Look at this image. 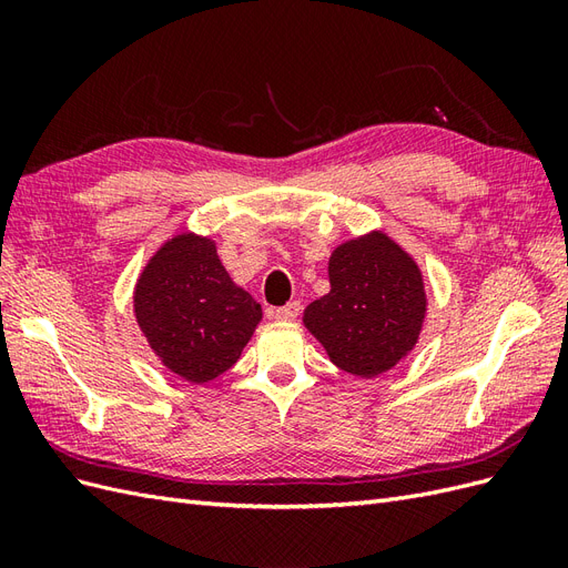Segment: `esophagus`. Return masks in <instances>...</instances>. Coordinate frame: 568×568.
<instances>
[{
  "mask_svg": "<svg viewBox=\"0 0 568 568\" xmlns=\"http://www.w3.org/2000/svg\"><path fill=\"white\" fill-rule=\"evenodd\" d=\"M301 313V303L294 301V303H286L284 307H277V311H272V317L277 322H294Z\"/></svg>",
  "mask_w": 568,
  "mask_h": 568,
  "instance_id": "1",
  "label": "esophagus"
}]
</instances>
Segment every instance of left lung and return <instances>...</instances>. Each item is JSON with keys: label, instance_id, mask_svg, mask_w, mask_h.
<instances>
[{"label": "left lung", "instance_id": "obj_1", "mask_svg": "<svg viewBox=\"0 0 568 568\" xmlns=\"http://www.w3.org/2000/svg\"><path fill=\"white\" fill-rule=\"evenodd\" d=\"M329 294L303 324L332 363L359 379L386 374L415 351L426 320L424 274L395 239L372 230L329 255Z\"/></svg>", "mask_w": 568, "mask_h": 568}]
</instances>
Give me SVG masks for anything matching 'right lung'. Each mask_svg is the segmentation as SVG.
Masks as SVG:
<instances>
[{"label":"right lung","instance_id":"obj_1","mask_svg":"<svg viewBox=\"0 0 568 568\" xmlns=\"http://www.w3.org/2000/svg\"><path fill=\"white\" fill-rule=\"evenodd\" d=\"M134 320L161 365L209 384L246 348L263 307L220 263L213 236L178 232L156 248L132 294Z\"/></svg>","mask_w":568,"mask_h":568}]
</instances>
